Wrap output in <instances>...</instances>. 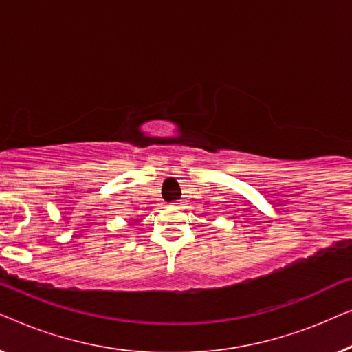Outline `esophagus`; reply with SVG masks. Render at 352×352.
<instances>
[{
    "mask_svg": "<svg viewBox=\"0 0 352 352\" xmlns=\"http://www.w3.org/2000/svg\"><path fill=\"white\" fill-rule=\"evenodd\" d=\"M171 205H173V206H176V208H179V206H181V201H173Z\"/></svg>",
    "mask_w": 352,
    "mask_h": 352,
    "instance_id": "34e87169",
    "label": "esophagus"
}]
</instances>
